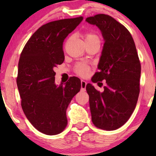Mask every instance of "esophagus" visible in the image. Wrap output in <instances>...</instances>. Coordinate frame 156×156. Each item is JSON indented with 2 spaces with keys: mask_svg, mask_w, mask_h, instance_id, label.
Listing matches in <instances>:
<instances>
[{
  "mask_svg": "<svg viewBox=\"0 0 156 156\" xmlns=\"http://www.w3.org/2000/svg\"><path fill=\"white\" fill-rule=\"evenodd\" d=\"M86 86H87V82L84 80L81 81V89L82 91L86 90Z\"/></svg>",
  "mask_w": 156,
  "mask_h": 156,
  "instance_id": "obj_1",
  "label": "esophagus"
}]
</instances>
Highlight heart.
Masks as SVG:
<instances>
[{"label": "heart", "instance_id": "b5f03b06", "mask_svg": "<svg viewBox=\"0 0 156 156\" xmlns=\"http://www.w3.org/2000/svg\"><path fill=\"white\" fill-rule=\"evenodd\" d=\"M84 40L86 42L94 41V40H99V38L96 34L93 33H87L84 35ZM76 73L82 76H87L89 73V67L84 64H80L76 66Z\"/></svg>", "mask_w": 156, "mask_h": 156}]
</instances>
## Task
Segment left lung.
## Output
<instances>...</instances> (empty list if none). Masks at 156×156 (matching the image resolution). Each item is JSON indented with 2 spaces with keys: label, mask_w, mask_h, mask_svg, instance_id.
I'll list each match as a JSON object with an SVG mask.
<instances>
[{
  "label": "left lung",
  "mask_w": 156,
  "mask_h": 156,
  "mask_svg": "<svg viewBox=\"0 0 156 156\" xmlns=\"http://www.w3.org/2000/svg\"><path fill=\"white\" fill-rule=\"evenodd\" d=\"M101 30L104 48L93 82L106 80L103 92L91 84L89 96L91 120L99 129L114 131L126 123L133 114L140 92V62L129 31L112 16L98 14L86 19Z\"/></svg>",
  "instance_id": "left-lung-1"
}]
</instances>
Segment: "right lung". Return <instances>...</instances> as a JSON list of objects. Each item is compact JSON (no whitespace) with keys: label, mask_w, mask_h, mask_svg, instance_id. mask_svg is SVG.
<instances>
[{"label":"right lung","mask_w":156,"mask_h":156,"mask_svg":"<svg viewBox=\"0 0 156 156\" xmlns=\"http://www.w3.org/2000/svg\"><path fill=\"white\" fill-rule=\"evenodd\" d=\"M82 20L80 16L42 25L21 52L17 76L21 106L31 124L46 135L64 131L67 124L66 110L80 91L81 81L76 76L65 86H57L54 69L65 60L64 40Z\"/></svg>","instance_id":"obj_1"}]
</instances>
